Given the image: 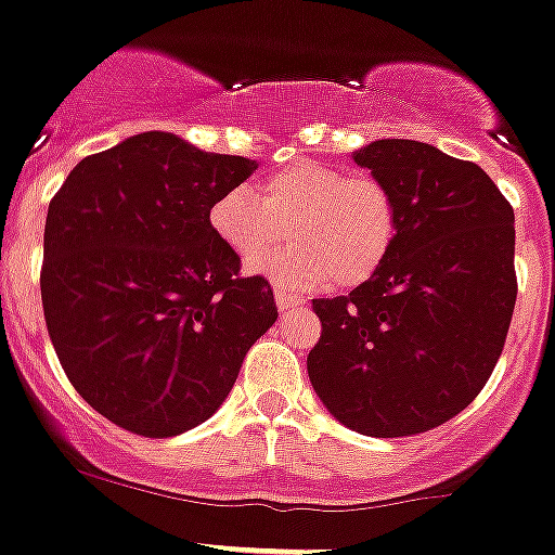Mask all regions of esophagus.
<instances>
[{
    "label": "esophagus",
    "mask_w": 555,
    "mask_h": 555,
    "mask_svg": "<svg viewBox=\"0 0 555 555\" xmlns=\"http://www.w3.org/2000/svg\"><path fill=\"white\" fill-rule=\"evenodd\" d=\"M276 306H279V311H289V309H295V306H304V300L293 298V295H287V293H276Z\"/></svg>",
    "instance_id": "obj_1"
}]
</instances>
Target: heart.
Here are the masks:
<instances>
[{
    "instance_id": "heart-1",
    "label": "heart",
    "mask_w": 555,
    "mask_h": 555,
    "mask_svg": "<svg viewBox=\"0 0 555 555\" xmlns=\"http://www.w3.org/2000/svg\"><path fill=\"white\" fill-rule=\"evenodd\" d=\"M291 246L267 256L281 228ZM208 228L224 249L251 262L276 287L306 293L333 282L365 284L390 257L398 206L390 186L369 173H347L317 159H295L246 186L222 192L208 208Z\"/></svg>"
}]
</instances>
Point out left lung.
I'll return each mask as SVG.
<instances>
[{
  "mask_svg": "<svg viewBox=\"0 0 555 555\" xmlns=\"http://www.w3.org/2000/svg\"><path fill=\"white\" fill-rule=\"evenodd\" d=\"M390 186L398 233L374 279L317 298L306 358L327 412L365 437H412L464 412L493 374L513 320L515 214L491 176L417 141L352 152Z\"/></svg>",
  "mask_w": 555,
  "mask_h": 555,
  "instance_id": "obj_1",
  "label": "left lung"
}]
</instances>
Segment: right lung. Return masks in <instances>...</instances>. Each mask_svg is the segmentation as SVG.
<instances>
[{"instance_id":"add662e5","label":"right lung","mask_w":555,"mask_h":555,"mask_svg":"<svg viewBox=\"0 0 555 555\" xmlns=\"http://www.w3.org/2000/svg\"><path fill=\"white\" fill-rule=\"evenodd\" d=\"M257 163L173 132L132 134L69 170L46 219L40 293L64 374L132 434L208 421L251 344L276 322L271 284L208 228L214 197Z\"/></svg>"}]
</instances>
